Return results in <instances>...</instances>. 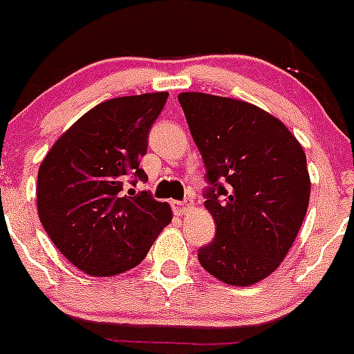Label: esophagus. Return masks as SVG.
Segmentation results:
<instances>
[{
	"mask_svg": "<svg viewBox=\"0 0 354 354\" xmlns=\"http://www.w3.org/2000/svg\"><path fill=\"white\" fill-rule=\"evenodd\" d=\"M187 207H189V204H187L186 200H184V202H179V200H174V202H171V209H174L175 214L180 216Z\"/></svg>",
	"mask_w": 354,
	"mask_h": 354,
	"instance_id": "esophagus-1",
	"label": "esophagus"
}]
</instances>
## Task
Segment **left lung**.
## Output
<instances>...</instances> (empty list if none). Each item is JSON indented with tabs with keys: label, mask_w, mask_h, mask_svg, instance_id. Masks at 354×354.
Returning a JSON list of instances; mask_svg holds the SVG:
<instances>
[{
	"label": "left lung",
	"mask_w": 354,
	"mask_h": 354,
	"mask_svg": "<svg viewBox=\"0 0 354 354\" xmlns=\"http://www.w3.org/2000/svg\"><path fill=\"white\" fill-rule=\"evenodd\" d=\"M179 102L205 165L216 237L205 271L246 287L277 270L305 220L310 177L303 147L277 117L237 99L184 92Z\"/></svg>",
	"instance_id": "left-lung-1"
}]
</instances>
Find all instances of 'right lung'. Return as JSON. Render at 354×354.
I'll return each mask as SVG.
<instances>
[{
	"instance_id": "right-lung-1",
	"label": "right lung",
	"mask_w": 354,
	"mask_h": 354,
	"mask_svg": "<svg viewBox=\"0 0 354 354\" xmlns=\"http://www.w3.org/2000/svg\"><path fill=\"white\" fill-rule=\"evenodd\" d=\"M167 92L109 99L74 122L44 158L37 207L49 239L77 270L111 277L133 270L171 221L149 192L129 197L127 180H147L140 159Z\"/></svg>"
}]
</instances>
